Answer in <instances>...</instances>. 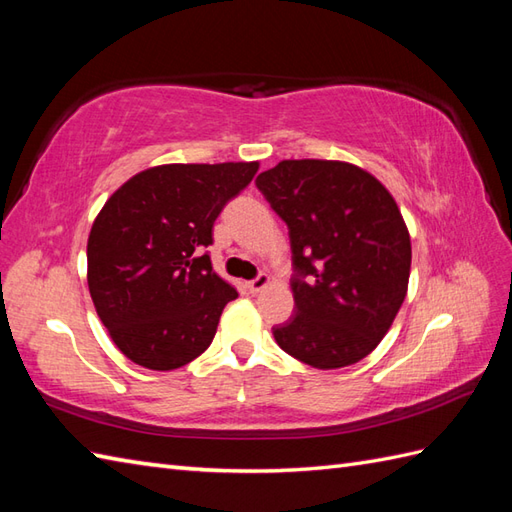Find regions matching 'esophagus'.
<instances>
[{
  "mask_svg": "<svg viewBox=\"0 0 512 512\" xmlns=\"http://www.w3.org/2000/svg\"><path fill=\"white\" fill-rule=\"evenodd\" d=\"M268 284H270V277L266 273H262V275H257L255 279L246 281V288H248L250 295H257V292H262Z\"/></svg>",
  "mask_w": 512,
  "mask_h": 512,
  "instance_id": "34e87169",
  "label": "esophagus"
}]
</instances>
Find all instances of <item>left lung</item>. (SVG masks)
<instances>
[{
  "instance_id": "left-lung-1",
  "label": "left lung",
  "mask_w": 512,
  "mask_h": 512,
  "mask_svg": "<svg viewBox=\"0 0 512 512\" xmlns=\"http://www.w3.org/2000/svg\"><path fill=\"white\" fill-rule=\"evenodd\" d=\"M255 184L292 250L295 317L273 328L277 345L317 369L358 363L407 295L411 242L394 198L339 160H281Z\"/></svg>"
}]
</instances>
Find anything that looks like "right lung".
Returning a JSON list of instances; mask_svg holds the SVG:
<instances>
[{
	"mask_svg": "<svg viewBox=\"0 0 512 512\" xmlns=\"http://www.w3.org/2000/svg\"><path fill=\"white\" fill-rule=\"evenodd\" d=\"M257 162L162 165L127 180L96 217L88 286L103 325L129 361L158 372L211 345L237 290L213 273L206 246L224 206Z\"/></svg>",
	"mask_w": 512,
	"mask_h": 512,
	"instance_id": "1",
	"label": "right lung"
}]
</instances>
